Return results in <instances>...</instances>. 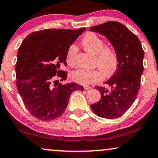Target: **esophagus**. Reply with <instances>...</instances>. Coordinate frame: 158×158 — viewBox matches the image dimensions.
<instances>
[{"label": "esophagus", "mask_w": 158, "mask_h": 158, "mask_svg": "<svg viewBox=\"0 0 158 158\" xmlns=\"http://www.w3.org/2000/svg\"><path fill=\"white\" fill-rule=\"evenodd\" d=\"M84 89H85V90H88V89H91V87H89V86H84Z\"/></svg>", "instance_id": "1"}]
</instances>
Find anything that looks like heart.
Listing matches in <instances>:
<instances>
[{
    "instance_id": "1",
    "label": "heart",
    "mask_w": 158,
    "mask_h": 158,
    "mask_svg": "<svg viewBox=\"0 0 158 158\" xmlns=\"http://www.w3.org/2000/svg\"><path fill=\"white\" fill-rule=\"evenodd\" d=\"M81 45L87 52L97 55V65L101 71L78 69L72 73V78L76 82L83 85L97 83L102 80L103 74L110 77L115 72L118 67L117 53L113 48L105 46V42L102 38L96 34L89 32L81 40ZM77 53V47L74 45L69 46L66 52V62L69 66L75 65Z\"/></svg>"
}]
</instances>
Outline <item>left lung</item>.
<instances>
[{
  "label": "left lung",
  "mask_w": 158,
  "mask_h": 158,
  "mask_svg": "<svg viewBox=\"0 0 158 158\" xmlns=\"http://www.w3.org/2000/svg\"><path fill=\"white\" fill-rule=\"evenodd\" d=\"M89 31L106 37L118 56L116 71L105 82L108 87L97 86L101 99L90 106L98 116L116 118L128 110L137 95L144 70V50L138 37L119 22H106Z\"/></svg>",
  "instance_id": "8db88e82"
}]
</instances>
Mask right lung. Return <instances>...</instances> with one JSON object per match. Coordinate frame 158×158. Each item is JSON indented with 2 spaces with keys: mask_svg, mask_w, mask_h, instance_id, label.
Masks as SVG:
<instances>
[{
  "mask_svg": "<svg viewBox=\"0 0 158 158\" xmlns=\"http://www.w3.org/2000/svg\"><path fill=\"white\" fill-rule=\"evenodd\" d=\"M85 30L43 29L29 34L22 42L15 67L16 87L34 117L43 121L57 118L66 110L71 94L84 90L77 83L61 85L56 79H66L67 73L60 66L66 65L68 48Z\"/></svg>",
  "mask_w": 158,
  "mask_h": 158,
  "instance_id": "right-lung-1",
  "label": "right lung"
}]
</instances>
